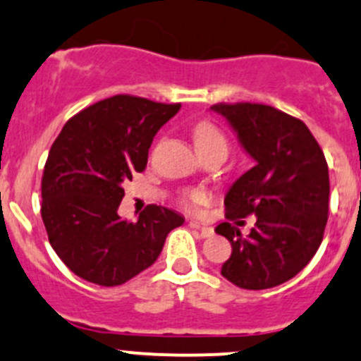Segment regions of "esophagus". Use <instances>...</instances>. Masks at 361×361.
Instances as JSON below:
<instances>
[{"instance_id": "esophagus-1", "label": "esophagus", "mask_w": 361, "mask_h": 361, "mask_svg": "<svg viewBox=\"0 0 361 361\" xmlns=\"http://www.w3.org/2000/svg\"><path fill=\"white\" fill-rule=\"evenodd\" d=\"M188 225H190L192 228H197V231L201 232L202 238H211V235L214 234L213 227H207V225H201V224H199V221H194V220H192L190 224H188Z\"/></svg>"}]
</instances>
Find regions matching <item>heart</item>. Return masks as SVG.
Instances as JSON below:
<instances>
[{"mask_svg": "<svg viewBox=\"0 0 361 361\" xmlns=\"http://www.w3.org/2000/svg\"><path fill=\"white\" fill-rule=\"evenodd\" d=\"M194 136H195V143H197L199 150H204V148H209V147L227 148V140H225V136L221 134V130L218 129L214 123L207 122V120L199 122L197 126H195ZM207 201H209V195H207L204 190H199V188L185 192L183 195V204L188 207V209H197L199 206H202V204H206Z\"/></svg>", "mask_w": 361, "mask_h": 361, "instance_id": "heart-1", "label": "heart"}]
</instances>
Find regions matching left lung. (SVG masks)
Segmentation results:
<instances>
[{
    "instance_id": "8db88e82",
    "label": "left lung",
    "mask_w": 361,
    "mask_h": 361,
    "mask_svg": "<svg viewBox=\"0 0 361 361\" xmlns=\"http://www.w3.org/2000/svg\"><path fill=\"white\" fill-rule=\"evenodd\" d=\"M255 166L225 195V216L250 214V235L231 221L214 231L232 245L221 276L245 290H267L288 281L318 251L329 220V166L302 120L267 104L218 103ZM241 225L243 221H235Z\"/></svg>"
}]
</instances>
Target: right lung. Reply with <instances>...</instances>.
Here are the masks:
<instances>
[{"instance_id":"obj_1","label":"right lung","mask_w":361,"mask_h":361,"mask_svg":"<svg viewBox=\"0 0 361 361\" xmlns=\"http://www.w3.org/2000/svg\"><path fill=\"white\" fill-rule=\"evenodd\" d=\"M180 103L118 94L68 120L42 178V218L50 246L76 276L118 286L150 267L167 234L183 225L176 211L150 204L137 220L118 216L123 181L147 167L148 150Z\"/></svg>"}]
</instances>
